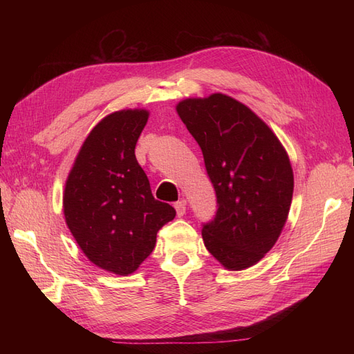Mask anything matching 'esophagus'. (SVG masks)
Returning <instances> with one entry per match:
<instances>
[{"label":"esophagus","instance_id":"esophagus-1","mask_svg":"<svg viewBox=\"0 0 354 354\" xmlns=\"http://www.w3.org/2000/svg\"><path fill=\"white\" fill-rule=\"evenodd\" d=\"M174 208H176V212L178 217H183L185 212H186V202L185 201H178L174 203Z\"/></svg>","mask_w":354,"mask_h":354}]
</instances>
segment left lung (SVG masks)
I'll list each match as a JSON object with an SVG mask.
<instances>
[{
    "label": "left lung",
    "instance_id": "8db88e82",
    "mask_svg": "<svg viewBox=\"0 0 354 354\" xmlns=\"http://www.w3.org/2000/svg\"><path fill=\"white\" fill-rule=\"evenodd\" d=\"M176 109L217 196L203 243L226 269L243 270L273 248L286 223L294 192L288 153L266 122L226 94L186 99Z\"/></svg>",
    "mask_w": 354,
    "mask_h": 354
}]
</instances>
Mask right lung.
I'll use <instances>...</instances> for the list:
<instances>
[{"instance_id":"obj_1","label":"right lung","mask_w":354,"mask_h":354,"mask_svg":"<svg viewBox=\"0 0 354 354\" xmlns=\"http://www.w3.org/2000/svg\"><path fill=\"white\" fill-rule=\"evenodd\" d=\"M145 109L113 112L85 138L66 180L63 212L87 259L103 270L136 272L156 243V233L176 217L156 201L134 149L147 122Z\"/></svg>"}]
</instances>
